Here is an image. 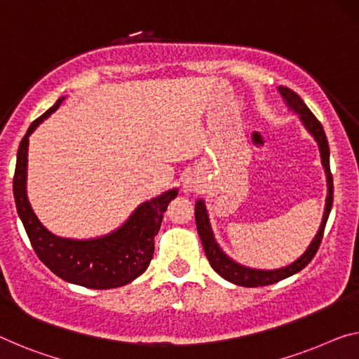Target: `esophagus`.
<instances>
[{
	"label": "esophagus",
	"instance_id": "1",
	"mask_svg": "<svg viewBox=\"0 0 359 359\" xmlns=\"http://www.w3.org/2000/svg\"><path fill=\"white\" fill-rule=\"evenodd\" d=\"M184 192H202L203 191V183L201 180V176L197 173H189L184 178Z\"/></svg>",
	"mask_w": 359,
	"mask_h": 359
}]
</instances>
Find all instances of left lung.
I'll list each match as a JSON object with an SVG mask.
<instances>
[{"mask_svg":"<svg viewBox=\"0 0 359 359\" xmlns=\"http://www.w3.org/2000/svg\"><path fill=\"white\" fill-rule=\"evenodd\" d=\"M279 93L285 99V104L300 115L302 123L305 125V128L310 131L314 140H316L319 146V152H321V162L324 167V172H326L327 178V197H326V208H324L323 222L319 226V231L314 236L311 244L308 245L306 252L303 253L300 258L289 264V266L279 268V269H253L242 266V264L236 263L234 260L226 255V253L219 249L213 237V231L210 228V222H208V215L205 203L201 198V201L196 202V224H197V233L201 236L203 250H205V255L208 258V263L210 266L217 271L222 278H224L229 283L236 285H242V287H262V285H269L274 283H279L289 276L302 271L303 268L306 266L308 263L313 260V257L316 255L319 249V244L323 241L324 228H326L330 208H332V201H334V183H332V173H330V165H329V142L326 133H324V128L319 120L314 117L313 112L306 107V104L302 101V97L297 95L295 91H292L287 86H279Z\"/></svg>","mask_w":359,"mask_h":359,"instance_id":"8db88e82","label":"left lung"}]
</instances>
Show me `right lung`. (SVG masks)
Returning a JSON list of instances; mask_svg holds the SVG:
<instances>
[{
    "label": "right lung",
    "instance_id": "right-lung-1",
    "mask_svg": "<svg viewBox=\"0 0 359 359\" xmlns=\"http://www.w3.org/2000/svg\"><path fill=\"white\" fill-rule=\"evenodd\" d=\"M62 101L64 97H59L51 109L29 126L22 137L13 183L15 207L36 257L60 279L88 289L122 287L147 269L154 255V237L161 229L168 203L178 196V189H170L141 203L123 226L97 239L74 241L49 233L33 213L27 198V151L33 130Z\"/></svg>",
    "mask_w": 359,
    "mask_h": 359
}]
</instances>
